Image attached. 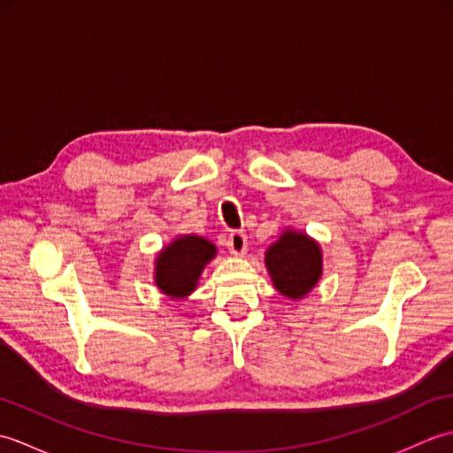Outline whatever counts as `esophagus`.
<instances>
[{"mask_svg": "<svg viewBox=\"0 0 453 453\" xmlns=\"http://www.w3.org/2000/svg\"><path fill=\"white\" fill-rule=\"evenodd\" d=\"M227 249L234 257H243L247 251V235L243 232H232L227 237Z\"/></svg>", "mask_w": 453, "mask_h": 453, "instance_id": "1", "label": "esophagus"}]
</instances>
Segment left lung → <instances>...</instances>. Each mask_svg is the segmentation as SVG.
<instances>
[{
	"label": "left lung",
	"instance_id": "1",
	"mask_svg": "<svg viewBox=\"0 0 453 453\" xmlns=\"http://www.w3.org/2000/svg\"><path fill=\"white\" fill-rule=\"evenodd\" d=\"M265 266L276 290L297 302L321 280V245L300 229L284 227L280 237L265 251Z\"/></svg>",
	"mask_w": 453,
	"mask_h": 453
}]
</instances>
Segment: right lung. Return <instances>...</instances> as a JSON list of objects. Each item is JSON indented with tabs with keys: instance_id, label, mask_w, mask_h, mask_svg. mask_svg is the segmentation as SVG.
Here are the masks:
<instances>
[{
	"instance_id": "1",
	"label": "right lung",
	"mask_w": 453,
	"mask_h": 453,
	"mask_svg": "<svg viewBox=\"0 0 453 453\" xmlns=\"http://www.w3.org/2000/svg\"><path fill=\"white\" fill-rule=\"evenodd\" d=\"M218 255V247L200 235H177L161 247L153 261V282L171 300H187L196 290L206 265Z\"/></svg>"
}]
</instances>
